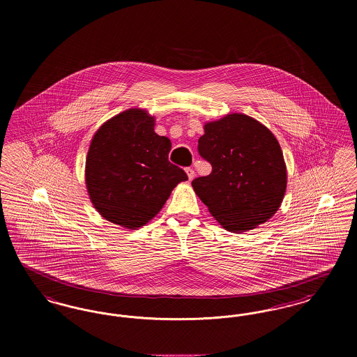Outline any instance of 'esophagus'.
<instances>
[{
    "instance_id": "1",
    "label": "esophagus",
    "mask_w": 357,
    "mask_h": 357,
    "mask_svg": "<svg viewBox=\"0 0 357 357\" xmlns=\"http://www.w3.org/2000/svg\"><path fill=\"white\" fill-rule=\"evenodd\" d=\"M186 172L188 179H190V181H192V179H194V176H195V171H194V169H192V167H187Z\"/></svg>"
}]
</instances>
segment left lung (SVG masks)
I'll return each mask as SVG.
<instances>
[{
    "mask_svg": "<svg viewBox=\"0 0 357 357\" xmlns=\"http://www.w3.org/2000/svg\"><path fill=\"white\" fill-rule=\"evenodd\" d=\"M198 153L213 171L191 185L222 227L243 233L272 218L285 195L287 166L264 124L243 114L207 123Z\"/></svg>",
    "mask_w": 357,
    "mask_h": 357,
    "instance_id": "obj_1",
    "label": "left lung"
}]
</instances>
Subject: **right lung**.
Returning <instances> with one entry per match:
<instances>
[{
  "mask_svg": "<svg viewBox=\"0 0 357 357\" xmlns=\"http://www.w3.org/2000/svg\"><path fill=\"white\" fill-rule=\"evenodd\" d=\"M146 111L128 109L105 121L93 136L85 162V183L107 221L137 229L160 211L187 174L169 160L171 142L153 131Z\"/></svg>",
  "mask_w": 357,
  "mask_h": 357,
  "instance_id": "right-lung-1",
  "label": "right lung"
}]
</instances>
